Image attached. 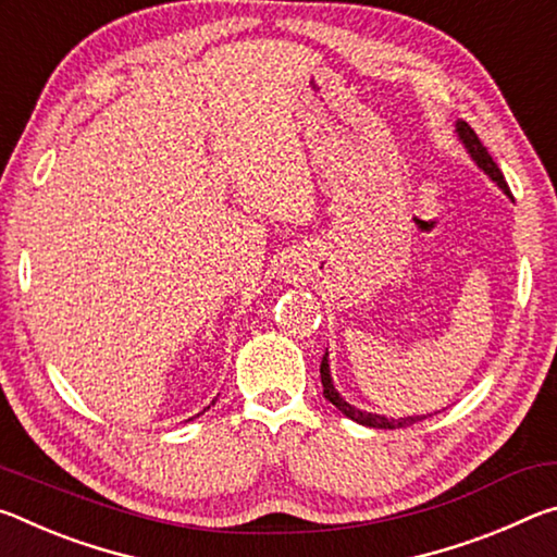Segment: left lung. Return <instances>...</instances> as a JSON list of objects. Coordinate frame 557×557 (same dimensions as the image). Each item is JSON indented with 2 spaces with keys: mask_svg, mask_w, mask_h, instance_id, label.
Masks as SVG:
<instances>
[{
  "mask_svg": "<svg viewBox=\"0 0 557 557\" xmlns=\"http://www.w3.org/2000/svg\"><path fill=\"white\" fill-rule=\"evenodd\" d=\"M457 132L461 137V143H465V147L469 149V154L474 162L484 169V172L494 178V182L504 188V191L511 196V191H508V184L506 178L502 174V169L496 166V162L492 159V154H488V149L482 145V139L476 137V132L471 129L467 122H457ZM513 199V196H511ZM319 373H322V385H324V398L336 405L338 410H342L346 418L356 420L358 425H369V428H379V430H398V428H408V425H414V422L425 420V414H412V418H385V414H373V412H363V410H356L354 405H348L342 395H338L334 391L332 385V375H329V361L326 356L322 358V369H319Z\"/></svg>",
  "mask_w": 557,
  "mask_h": 557,
  "instance_id": "1",
  "label": "left lung"
}]
</instances>
